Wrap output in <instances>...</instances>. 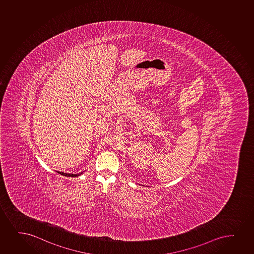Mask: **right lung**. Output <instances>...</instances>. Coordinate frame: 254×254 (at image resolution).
<instances>
[{
  "instance_id": "right-lung-1",
  "label": "right lung",
  "mask_w": 254,
  "mask_h": 254,
  "mask_svg": "<svg viewBox=\"0 0 254 254\" xmlns=\"http://www.w3.org/2000/svg\"><path fill=\"white\" fill-rule=\"evenodd\" d=\"M83 173V172H82ZM82 173H79V174H64V173H62V172H58V174H61V175H64V176H67V177H77L79 176V175H80V174H82Z\"/></svg>"
}]
</instances>
